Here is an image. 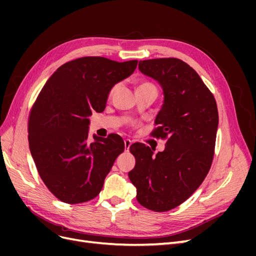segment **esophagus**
<instances>
[{"mask_svg":"<svg viewBox=\"0 0 256 256\" xmlns=\"http://www.w3.org/2000/svg\"><path fill=\"white\" fill-rule=\"evenodd\" d=\"M124 143H125V150H129L130 148V146H131V144H132V141L131 140H129V138H126L125 141H124Z\"/></svg>","mask_w":256,"mask_h":256,"instance_id":"obj_1","label":"esophagus"}]
</instances>
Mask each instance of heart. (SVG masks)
Returning <instances> with one entry per match:
<instances>
[{"instance_id":"b5f03b06","label":"heart","mask_w":256,"mask_h":256,"mask_svg":"<svg viewBox=\"0 0 256 256\" xmlns=\"http://www.w3.org/2000/svg\"><path fill=\"white\" fill-rule=\"evenodd\" d=\"M144 84H150V83H143V84H141V85H144Z\"/></svg>"}]
</instances>
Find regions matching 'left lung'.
Wrapping results in <instances>:
<instances>
[{"mask_svg":"<svg viewBox=\"0 0 256 256\" xmlns=\"http://www.w3.org/2000/svg\"><path fill=\"white\" fill-rule=\"evenodd\" d=\"M140 72L164 90V104L152 134L168 141L156 156L148 146L134 143L136 158L129 180L136 200L154 212H168L189 198L210 168L219 115L214 97L196 72L178 58L138 62Z\"/></svg>","mask_w":256,"mask_h":256,"instance_id":"8db88e82","label":"left lung"}]
</instances>
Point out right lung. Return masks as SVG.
Returning a JSON list of instances; mask_svg holds the SVG:
<instances>
[{
    "label": "right lung",
    "instance_id": "obj_1",
    "mask_svg": "<svg viewBox=\"0 0 256 256\" xmlns=\"http://www.w3.org/2000/svg\"><path fill=\"white\" fill-rule=\"evenodd\" d=\"M136 65L138 60L76 58L58 67L38 95L28 120L30 150L42 182L62 202L96 198L125 150L115 134L94 136L95 141L88 142V116L104 110L112 88Z\"/></svg>",
    "mask_w": 256,
    "mask_h": 256
}]
</instances>
